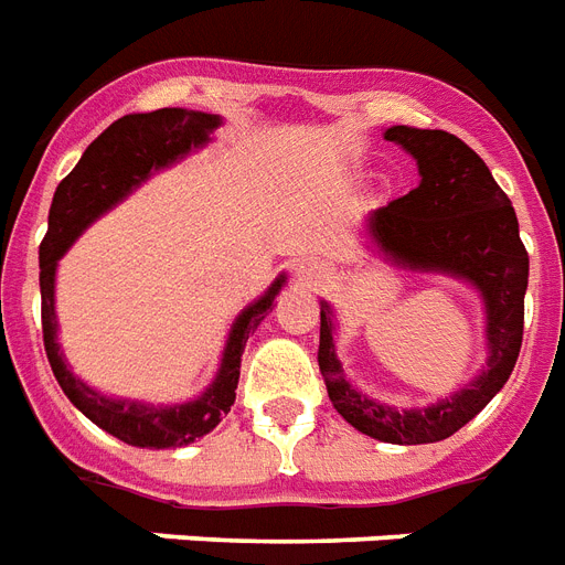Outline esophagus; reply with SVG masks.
<instances>
[{"label":"esophagus","instance_id":"esophagus-1","mask_svg":"<svg viewBox=\"0 0 565 565\" xmlns=\"http://www.w3.org/2000/svg\"><path fill=\"white\" fill-rule=\"evenodd\" d=\"M294 277L300 279L302 286H317L323 279V265L315 263V259H302V263L294 265Z\"/></svg>","mask_w":565,"mask_h":565}]
</instances>
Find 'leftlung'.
<instances>
[{
	"label": "left lung",
	"mask_w": 565,
	"mask_h": 565,
	"mask_svg": "<svg viewBox=\"0 0 565 565\" xmlns=\"http://www.w3.org/2000/svg\"><path fill=\"white\" fill-rule=\"evenodd\" d=\"M386 141L416 158V190L363 218L366 248L398 271L441 274L479 294L484 309V366L456 393L427 407L398 409L361 393L334 349V311L320 300V352L326 393L363 436L386 445H433L454 436L500 393L523 347L529 254L516 213L491 170L456 135L390 126Z\"/></svg>",
	"instance_id": "obj_1"
}]
</instances>
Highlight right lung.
Returning a JSON list of instances; mask_svg holds the SVG:
<instances>
[{
    "instance_id": "right-lung-1",
    "label": "right lung",
    "mask_w": 565,
    "mask_h": 565,
    "mask_svg": "<svg viewBox=\"0 0 565 565\" xmlns=\"http://www.w3.org/2000/svg\"><path fill=\"white\" fill-rule=\"evenodd\" d=\"M222 126L218 115L195 109H156L124 115L120 120L97 135L88 143L83 158L68 175L60 181L54 202L49 210V233L40 245V294H42V340L45 355L63 393L88 422H95L115 439L132 447H164L193 445L207 436L222 416H227L236 401L239 384L242 352L256 326L263 323L274 309L277 294L286 286V274H279L254 302L236 315L225 340V352L218 361L216 377L195 395L181 404H147L135 398H115L74 375L60 349V323L54 291H57V265L63 254L81 239L88 225L118 207L124 199L147 184L156 172L179 164L190 152L204 149L213 141V132Z\"/></svg>"
}]
</instances>
